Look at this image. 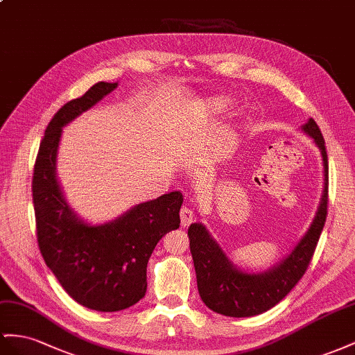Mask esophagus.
Listing matches in <instances>:
<instances>
[{
    "label": "esophagus",
    "instance_id": "esophagus-1",
    "mask_svg": "<svg viewBox=\"0 0 355 355\" xmlns=\"http://www.w3.org/2000/svg\"><path fill=\"white\" fill-rule=\"evenodd\" d=\"M180 217H181V226L186 228V226H189L193 222V211L187 207H183L180 211Z\"/></svg>",
    "mask_w": 355,
    "mask_h": 355
}]
</instances>
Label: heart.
<instances>
[{
	"instance_id": "heart-1",
	"label": "heart",
	"mask_w": 355,
	"mask_h": 355,
	"mask_svg": "<svg viewBox=\"0 0 355 355\" xmlns=\"http://www.w3.org/2000/svg\"><path fill=\"white\" fill-rule=\"evenodd\" d=\"M232 107H234V103L231 98L225 96H216L199 105L195 109L193 114L198 120L205 121V120H213V118L228 114Z\"/></svg>"
}]
</instances>
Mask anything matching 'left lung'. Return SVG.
Returning a JSON list of instances; mask_svg holds the SVG:
<instances>
[{
  "instance_id": "1",
  "label": "left lung",
  "mask_w": 355,
  "mask_h": 355,
  "mask_svg": "<svg viewBox=\"0 0 355 355\" xmlns=\"http://www.w3.org/2000/svg\"><path fill=\"white\" fill-rule=\"evenodd\" d=\"M302 132L311 136L321 151L324 186L312 223L288 257L264 271H246L234 264L202 222L190 225L187 234L199 295L216 313L246 318L270 311L298 284L313 257L327 217L329 160L322 133L313 118L302 125Z\"/></svg>"
}]
</instances>
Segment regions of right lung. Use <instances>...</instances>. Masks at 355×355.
Here are the masks:
<instances>
[{"label": "right lung", "mask_w": 355, "mask_h": 355, "mask_svg": "<svg viewBox=\"0 0 355 355\" xmlns=\"http://www.w3.org/2000/svg\"><path fill=\"white\" fill-rule=\"evenodd\" d=\"M118 83H97L66 103L44 130L33 177L37 241L66 293L84 307L118 312L147 293V264L162 237L180 226L183 193L174 190L132 207L114 220L93 223L67 202L57 175L62 129L111 94Z\"/></svg>", "instance_id": "1"}]
</instances>
